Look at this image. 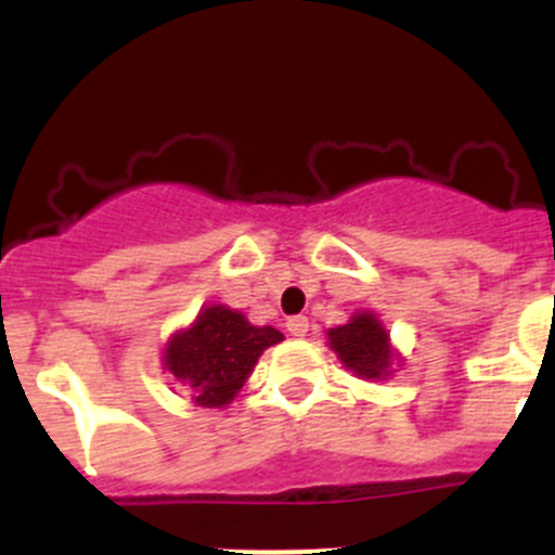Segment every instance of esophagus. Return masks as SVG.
Instances as JSON below:
<instances>
[{"label": "esophagus", "instance_id": "1", "mask_svg": "<svg viewBox=\"0 0 555 555\" xmlns=\"http://www.w3.org/2000/svg\"><path fill=\"white\" fill-rule=\"evenodd\" d=\"M287 330L293 335H298V338H304V335L309 333V319H306V317H289L287 319Z\"/></svg>", "mask_w": 555, "mask_h": 555}]
</instances>
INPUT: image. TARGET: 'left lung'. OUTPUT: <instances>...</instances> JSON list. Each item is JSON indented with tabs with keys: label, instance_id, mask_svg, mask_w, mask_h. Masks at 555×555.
Listing matches in <instances>:
<instances>
[{
	"label": "left lung",
	"instance_id": "left-lung-1",
	"mask_svg": "<svg viewBox=\"0 0 555 555\" xmlns=\"http://www.w3.org/2000/svg\"><path fill=\"white\" fill-rule=\"evenodd\" d=\"M330 349L338 354L344 367H349L354 376L382 382L389 376L395 349L389 346V333L378 322L376 313L362 311L349 319V324L327 330Z\"/></svg>",
	"mask_w": 555,
	"mask_h": 555
}]
</instances>
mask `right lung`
I'll return each mask as SVG.
<instances>
[{
	"label": "right lung",
	"mask_w": 555,
	"mask_h": 555,
	"mask_svg": "<svg viewBox=\"0 0 555 555\" xmlns=\"http://www.w3.org/2000/svg\"><path fill=\"white\" fill-rule=\"evenodd\" d=\"M284 335L257 327L228 306H206L188 330H179L164 349V367L193 389V402L222 408L238 395L255 362Z\"/></svg>",
	"instance_id": "right-lung-1"
}]
</instances>
